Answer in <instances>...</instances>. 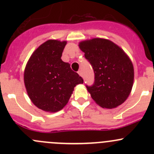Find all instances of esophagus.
<instances>
[{
	"label": "esophagus",
	"instance_id": "esophagus-1",
	"mask_svg": "<svg viewBox=\"0 0 154 154\" xmlns=\"http://www.w3.org/2000/svg\"><path fill=\"white\" fill-rule=\"evenodd\" d=\"M78 74H79V75H80V76H82V71H80H80H78Z\"/></svg>",
	"mask_w": 154,
	"mask_h": 154
}]
</instances>
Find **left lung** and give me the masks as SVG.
<instances>
[{
	"instance_id": "8db88e82",
	"label": "left lung",
	"mask_w": 154,
	"mask_h": 154,
	"mask_svg": "<svg viewBox=\"0 0 154 154\" xmlns=\"http://www.w3.org/2000/svg\"><path fill=\"white\" fill-rule=\"evenodd\" d=\"M79 47L94 70V84L86 86L93 100L106 109L122 104L130 94L134 80V69L128 56L105 38L82 41Z\"/></svg>"
}]
</instances>
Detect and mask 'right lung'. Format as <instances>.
I'll use <instances>...</instances> for the list:
<instances>
[{
	"label": "right lung",
	"mask_w": 154,
	"mask_h": 154,
	"mask_svg": "<svg viewBox=\"0 0 154 154\" xmlns=\"http://www.w3.org/2000/svg\"><path fill=\"white\" fill-rule=\"evenodd\" d=\"M67 42L50 39L31 55L26 65L24 81L29 99L40 109L61 110L68 103L77 85L83 80L62 60Z\"/></svg>",
	"instance_id": "1"
}]
</instances>
